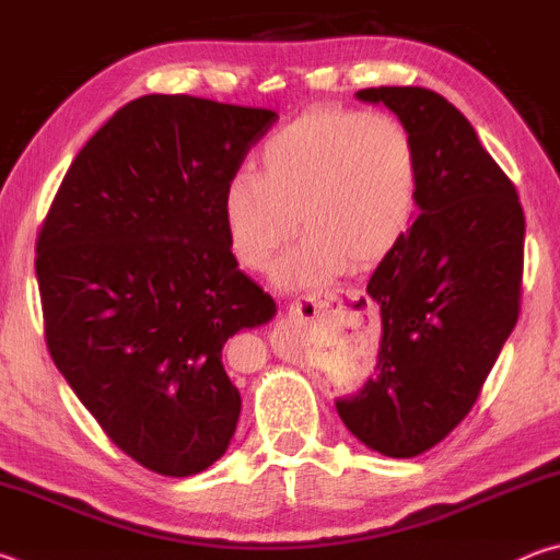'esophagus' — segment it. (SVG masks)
Instances as JSON below:
<instances>
[{
  "instance_id": "1",
  "label": "esophagus",
  "mask_w": 560,
  "mask_h": 560,
  "mask_svg": "<svg viewBox=\"0 0 560 560\" xmlns=\"http://www.w3.org/2000/svg\"><path fill=\"white\" fill-rule=\"evenodd\" d=\"M328 314V301L320 296V293H306V296H299L291 301L289 306V318L293 324H311L320 316Z\"/></svg>"
}]
</instances>
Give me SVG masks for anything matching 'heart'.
Instances as JSON below:
<instances>
[{
    "mask_svg": "<svg viewBox=\"0 0 560 560\" xmlns=\"http://www.w3.org/2000/svg\"><path fill=\"white\" fill-rule=\"evenodd\" d=\"M417 210V153L390 116L311 108L273 132L257 175H234L222 217L234 259L264 271L293 232L303 240L273 271L281 287L314 289L385 261Z\"/></svg>",
    "mask_w": 560,
    "mask_h": 560,
    "instance_id": "b5f03b06",
    "label": "heart"
}]
</instances>
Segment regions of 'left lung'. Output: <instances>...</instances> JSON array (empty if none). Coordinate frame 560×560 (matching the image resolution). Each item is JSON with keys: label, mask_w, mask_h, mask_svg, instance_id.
<instances>
[{"label": "left lung", "mask_w": 560, "mask_h": 560, "mask_svg": "<svg viewBox=\"0 0 560 560\" xmlns=\"http://www.w3.org/2000/svg\"><path fill=\"white\" fill-rule=\"evenodd\" d=\"M355 96L410 132L420 214L368 281L383 318L375 373L336 410L365 447L407 459L469 415L516 326L526 220L514 183L447 98L420 86Z\"/></svg>", "instance_id": "8db88e82"}]
</instances>
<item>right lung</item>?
<instances>
[{
  "mask_svg": "<svg viewBox=\"0 0 560 560\" xmlns=\"http://www.w3.org/2000/svg\"><path fill=\"white\" fill-rule=\"evenodd\" d=\"M273 110L136 98L66 173L36 236L46 346L110 442L189 477L230 447L242 397L222 365L277 303L240 271L222 197Z\"/></svg>",
  "mask_w": 560,
  "mask_h": 560,
  "instance_id": "1",
  "label": "right lung"
}]
</instances>
